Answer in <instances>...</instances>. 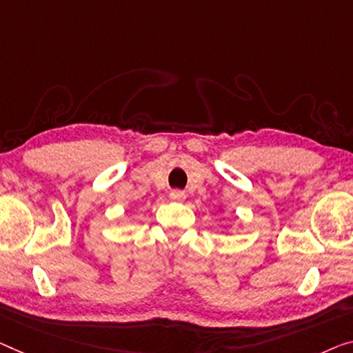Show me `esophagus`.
<instances>
[{
    "label": "esophagus",
    "instance_id": "1",
    "mask_svg": "<svg viewBox=\"0 0 353 353\" xmlns=\"http://www.w3.org/2000/svg\"><path fill=\"white\" fill-rule=\"evenodd\" d=\"M170 198L172 199V201L182 203V201H185L187 193H185V192H181V190H172V192L170 193Z\"/></svg>",
    "mask_w": 353,
    "mask_h": 353
}]
</instances>
